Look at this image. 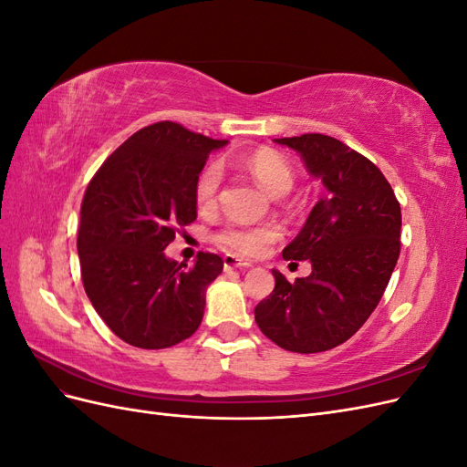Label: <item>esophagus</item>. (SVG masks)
<instances>
[{"mask_svg": "<svg viewBox=\"0 0 467 467\" xmlns=\"http://www.w3.org/2000/svg\"><path fill=\"white\" fill-rule=\"evenodd\" d=\"M223 266L225 268H245V266H251V263L249 261H245V259H239V257H235V255H225L223 257Z\"/></svg>", "mask_w": 467, "mask_h": 467, "instance_id": "esophagus-1", "label": "esophagus"}]
</instances>
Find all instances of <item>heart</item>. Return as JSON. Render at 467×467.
I'll return each mask as SVG.
<instances>
[{"mask_svg":"<svg viewBox=\"0 0 467 467\" xmlns=\"http://www.w3.org/2000/svg\"><path fill=\"white\" fill-rule=\"evenodd\" d=\"M234 163L244 169L255 179L259 185L273 196L286 194L294 185V171L290 163L273 150H253L239 153L234 158ZM222 185V169L218 165H208L196 179L194 201L201 210H214L218 204V194ZM282 235L276 223L263 225H245L232 222L222 232L216 234V244L223 249L234 251L237 255L257 257L261 253L278 242Z\"/></svg>","mask_w":467,"mask_h":467,"instance_id":"obj_1","label":"heart"}]
</instances>
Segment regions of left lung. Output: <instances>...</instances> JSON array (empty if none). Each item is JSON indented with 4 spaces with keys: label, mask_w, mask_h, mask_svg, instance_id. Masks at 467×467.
I'll use <instances>...</instances> for the list:
<instances>
[{
    "label": "left lung",
    "mask_w": 467,
    "mask_h": 467,
    "mask_svg": "<svg viewBox=\"0 0 467 467\" xmlns=\"http://www.w3.org/2000/svg\"><path fill=\"white\" fill-rule=\"evenodd\" d=\"M302 155L325 196L285 247L286 261L312 263L294 285L275 275V290L255 307L259 329L290 352H323L355 335L379 304L401 249V206L384 173L362 153L325 134L276 138Z\"/></svg>",
    "instance_id": "obj_1"
}]
</instances>
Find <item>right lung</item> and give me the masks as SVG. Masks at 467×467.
<instances>
[{"mask_svg":"<svg viewBox=\"0 0 467 467\" xmlns=\"http://www.w3.org/2000/svg\"><path fill=\"white\" fill-rule=\"evenodd\" d=\"M225 142L161 120L132 134L89 181L78 232L81 280L124 343L167 348L199 329L223 261L201 251L187 268L163 249L196 220V179Z\"/></svg>","mask_w":467,"mask_h":467,"instance_id":"1","label":"right lung"}]
</instances>
